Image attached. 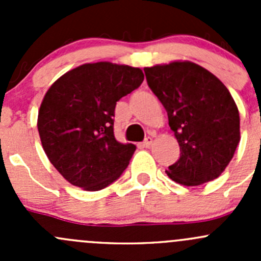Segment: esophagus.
<instances>
[{
	"mask_svg": "<svg viewBox=\"0 0 261 261\" xmlns=\"http://www.w3.org/2000/svg\"><path fill=\"white\" fill-rule=\"evenodd\" d=\"M151 143H152V139L150 138V136H147V138L145 139V140H144V143L141 144V146H144V147H149L150 145H151Z\"/></svg>",
	"mask_w": 261,
	"mask_h": 261,
	"instance_id": "obj_1",
	"label": "esophagus"
}]
</instances>
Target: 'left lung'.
Wrapping results in <instances>:
<instances>
[{
    "label": "left lung",
    "instance_id": "8db88e82",
    "mask_svg": "<svg viewBox=\"0 0 261 261\" xmlns=\"http://www.w3.org/2000/svg\"><path fill=\"white\" fill-rule=\"evenodd\" d=\"M147 86L168 114L180 158L165 173L187 187L220 177L240 143V116L225 84L196 63L144 68Z\"/></svg>",
    "mask_w": 261,
    "mask_h": 261
}]
</instances>
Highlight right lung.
Returning a JSON list of instances; mask_svg holds the SVG:
<instances>
[{
	"label": "right lung",
	"instance_id": "1",
	"mask_svg": "<svg viewBox=\"0 0 261 261\" xmlns=\"http://www.w3.org/2000/svg\"><path fill=\"white\" fill-rule=\"evenodd\" d=\"M143 81L140 68L98 62L50 86L39 110V135L50 163L70 184L99 191L127 168L136 146L115 139V107Z\"/></svg>",
	"mask_w": 261,
	"mask_h": 261
}]
</instances>
